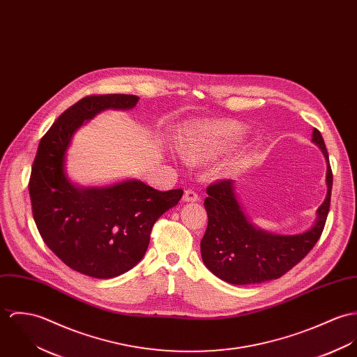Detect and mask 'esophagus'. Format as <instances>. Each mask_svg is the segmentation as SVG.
Segmentation results:
<instances>
[{
  "label": "esophagus",
  "mask_w": 357,
  "mask_h": 357,
  "mask_svg": "<svg viewBox=\"0 0 357 357\" xmlns=\"http://www.w3.org/2000/svg\"><path fill=\"white\" fill-rule=\"evenodd\" d=\"M198 199H199V197H198V195L195 190H192V189L185 190V195H183L185 202H196Z\"/></svg>",
  "instance_id": "obj_1"
}]
</instances>
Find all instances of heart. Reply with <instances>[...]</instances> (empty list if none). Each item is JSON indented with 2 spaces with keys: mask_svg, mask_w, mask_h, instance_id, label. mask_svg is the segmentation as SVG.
Segmentation results:
<instances>
[{
  "mask_svg": "<svg viewBox=\"0 0 357 357\" xmlns=\"http://www.w3.org/2000/svg\"><path fill=\"white\" fill-rule=\"evenodd\" d=\"M243 134V128L234 123L208 121L185 130L178 141L183 159L205 161L226 151Z\"/></svg>",
  "mask_w": 357,
  "mask_h": 357,
  "instance_id": "heart-1",
  "label": "heart"
}]
</instances>
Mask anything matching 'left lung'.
Here are the masks:
<instances>
[{
	"mask_svg": "<svg viewBox=\"0 0 357 357\" xmlns=\"http://www.w3.org/2000/svg\"><path fill=\"white\" fill-rule=\"evenodd\" d=\"M312 142L326 159L327 195L317 208V220L301 234L283 236L256 227L239 204L233 179L206 188L204 206L208 227L201 241V257L206 268L233 284L263 283L282 277L300 263L321 236L328 215L333 174L328 155L319 130H312Z\"/></svg>",
	"mask_w": 357,
	"mask_h": 357,
	"instance_id": "left-lung-1",
	"label": "left lung"
}]
</instances>
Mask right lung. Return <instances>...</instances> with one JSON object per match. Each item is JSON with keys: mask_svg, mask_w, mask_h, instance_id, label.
I'll return each instance as SVG.
<instances>
[{"mask_svg": "<svg viewBox=\"0 0 357 357\" xmlns=\"http://www.w3.org/2000/svg\"><path fill=\"white\" fill-rule=\"evenodd\" d=\"M131 94L87 96L64 111L42 137L29 183L33 216L49 249L87 277H119L145 256L160 216L182 189L159 192L141 181L83 188L71 182L66 156L74 134L105 109H131Z\"/></svg>", "mask_w": 357, "mask_h": 357, "instance_id": "right-lung-1", "label": "right lung"}]
</instances>
